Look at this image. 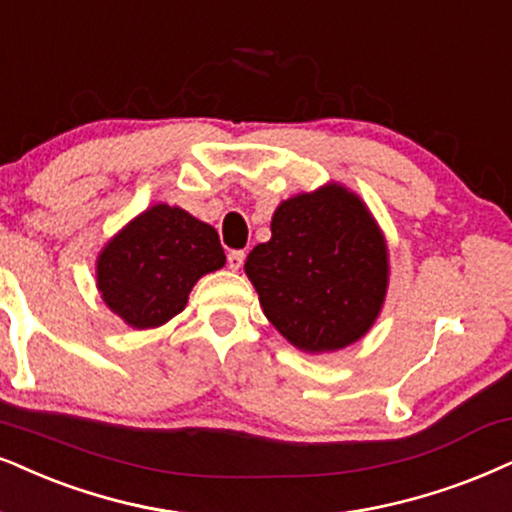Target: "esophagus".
I'll use <instances>...</instances> for the list:
<instances>
[{
  "label": "esophagus",
  "instance_id": "1",
  "mask_svg": "<svg viewBox=\"0 0 512 512\" xmlns=\"http://www.w3.org/2000/svg\"><path fill=\"white\" fill-rule=\"evenodd\" d=\"M243 262H245V252L243 250H231L229 255H226V264H229V269L238 271L243 267Z\"/></svg>",
  "mask_w": 512,
  "mask_h": 512
}]
</instances>
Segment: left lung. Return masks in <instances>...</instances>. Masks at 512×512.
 Instances as JSON below:
<instances>
[{"label":"left lung","mask_w":512,"mask_h":512,"mask_svg":"<svg viewBox=\"0 0 512 512\" xmlns=\"http://www.w3.org/2000/svg\"><path fill=\"white\" fill-rule=\"evenodd\" d=\"M245 274L283 338L333 352L357 342L383 307L385 238L354 193L323 186L278 205L271 241L252 248Z\"/></svg>","instance_id":"1"}]
</instances>
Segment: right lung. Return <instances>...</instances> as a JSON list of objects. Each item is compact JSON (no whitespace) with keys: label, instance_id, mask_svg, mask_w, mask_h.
Masks as SVG:
<instances>
[{"label":"right lung","instance_id":"add662e5","mask_svg":"<svg viewBox=\"0 0 512 512\" xmlns=\"http://www.w3.org/2000/svg\"><path fill=\"white\" fill-rule=\"evenodd\" d=\"M224 262L210 224L179 208L153 205L103 248L96 283L108 307L129 326L155 328L177 316L198 278Z\"/></svg>","mask_w":512,"mask_h":512}]
</instances>
